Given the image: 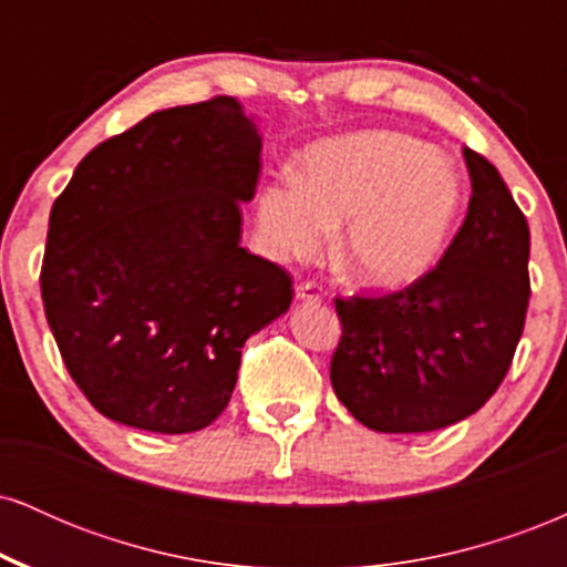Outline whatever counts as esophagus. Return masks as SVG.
<instances>
[{
  "mask_svg": "<svg viewBox=\"0 0 567 567\" xmlns=\"http://www.w3.org/2000/svg\"><path fill=\"white\" fill-rule=\"evenodd\" d=\"M296 298L303 303H320L322 288L317 282H301V285H296Z\"/></svg>",
  "mask_w": 567,
  "mask_h": 567,
  "instance_id": "34e87169",
  "label": "esophagus"
}]
</instances>
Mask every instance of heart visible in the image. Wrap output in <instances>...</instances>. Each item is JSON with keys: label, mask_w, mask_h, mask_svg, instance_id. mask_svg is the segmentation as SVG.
I'll list each match as a JSON object with an SVG mask.
<instances>
[{"label": "heart", "mask_w": 567, "mask_h": 567, "mask_svg": "<svg viewBox=\"0 0 567 567\" xmlns=\"http://www.w3.org/2000/svg\"><path fill=\"white\" fill-rule=\"evenodd\" d=\"M461 199L451 159L410 135L375 130L315 143L301 178L266 181L256 194V231L266 256L309 261L347 219L338 247L343 271L368 288L400 290L437 264Z\"/></svg>", "instance_id": "heart-1"}]
</instances>
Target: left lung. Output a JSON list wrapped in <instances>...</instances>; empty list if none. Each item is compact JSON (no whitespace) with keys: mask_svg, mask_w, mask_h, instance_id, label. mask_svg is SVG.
Segmentation results:
<instances>
[{"mask_svg":"<svg viewBox=\"0 0 567 567\" xmlns=\"http://www.w3.org/2000/svg\"><path fill=\"white\" fill-rule=\"evenodd\" d=\"M472 199L432 271L375 298H336V396L373 432L458 424L496 394L530 298L528 220L496 167L464 148Z\"/></svg>","mask_w":567,"mask_h":567,"instance_id":"obj_1","label":"left lung"}]
</instances>
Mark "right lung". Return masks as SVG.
<instances>
[{"label":"right lung","instance_id":"1","mask_svg":"<svg viewBox=\"0 0 567 567\" xmlns=\"http://www.w3.org/2000/svg\"><path fill=\"white\" fill-rule=\"evenodd\" d=\"M261 135L229 95L148 114L76 165L50 210L42 301L66 370L116 424L210 426L292 279L239 245Z\"/></svg>","mask_w":567,"mask_h":567}]
</instances>
